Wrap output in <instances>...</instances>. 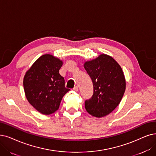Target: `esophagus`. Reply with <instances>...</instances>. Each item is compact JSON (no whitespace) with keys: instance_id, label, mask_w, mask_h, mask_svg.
Segmentation results:
<instances>
[{"instance_id":"esophagus-1","label":"esophagus","mask_w":156,"mask_h":156,"mask_svg":"<svg viewBox=\"0 0 156 156\" xmlns=\"http://www.w3.org/2000/svg\"><path fill=\"white\" fill-rule=\"evenodd\" d=\"M73 90H74L75 91H78V86H74V88H73Z\"/></svg>"}]
</instances>
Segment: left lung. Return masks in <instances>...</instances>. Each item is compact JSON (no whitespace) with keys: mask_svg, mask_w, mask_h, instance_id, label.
I'll use <instances>...</instances> for the list:
<instances>
[{"mask_svg":"<svg viewBox=\"0 0 156 156\" xmlns=\"http://www.w3.org/2000/svg\"><path fill=\"white\" fill-rule=\"evenodd\" d=\"M84 66L93 85L92 97L84 102L86 110L97 118L106 116L120 104L126 90L122 68L106 54L86 62Z\"/></svg>","mask_w":156,"mask_h":156,"instance_id":"left-lung-1","label":"left lung"}]
</instances>
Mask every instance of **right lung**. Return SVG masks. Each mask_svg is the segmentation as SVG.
<instances>
[{"label":"right lung","mask_w":156,"mask_h":156,"mask_svg":"<svg viewBox=\"0 0 156 156\" xmlns=\"http://www.w3.org/2000/svg\"><path fill=\"white\" fill-rule=\"evenodd\" d=\"M63 62L50 54L41 55L26 72L23 88L29 102L40 113L51 115L56 111L62 98L70 90L59 70Z\"/></svg>","instance_id":"add662e5"}]
</instances>
